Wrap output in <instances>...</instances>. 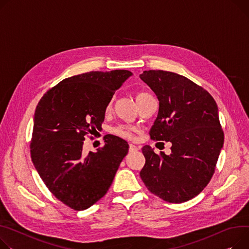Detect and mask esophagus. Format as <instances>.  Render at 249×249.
Masks as SVG:
<instances>
[{"label":"esophagus","mask_w":249,"mask_h":249,"mask_svg":"<svg viewBox=\"0 0 249 249\" xmlns=\"http://www.w3.org/2000/svg\"><path fill=\"white\" fill-rule=\"evenodd\" d=\"M138 149L139 148L133 144L129 145V152H136V151H138Z\"/></svg>","instance_id":"34e87169"}]
</instances>
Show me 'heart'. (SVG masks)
<instances>
[{"instance_id":"obj_1","label":"heart","mask_w":249,"mask_h":249,"mask_svg":"<svg viewBox=\"0 0 249 249\" xmlns=\"http://www.w3.org/2000/svg\"><path fill=\"white\" fill-rule=\"evenodd\" d=\"M134 96H135V100H136L139 108L141 106H143L145 103H147L149 100L153 99V97L150 93L147 92V91H144V90L136 91ZM111 105H112V100L108 103L107 109H109L111 107ZM113 132L116 135H118L122 138H125V139H131L132 137H133V129H132L129 126H126V125H119L117 127H115L113 129Z\"/></svg>"}]
</instances>
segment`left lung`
I'll list each match as a JSON object with an SVG mask.
<instances>
[{"label": "left lung", "instance_id": "obj_1", "mask_svg": "<svg viewBox=\"0 0 249 249\" xmlns=\"http://www.w3.org/2000/svg\"><path fill=\"white\" fill-rule=\"evenodd\" d=\"M159 101L150 138L171 142V154L145 145L140 177L147 189L170 203L199 194L211 180L224 141L218 108L201 86L176 73L149 70L140 75Z\"/></svg>", "mask_w": 249, "mask_h": 249}]
</instances>
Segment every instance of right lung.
I'll list each match as a JSON object with an SVG mask.
<instances>
[{
  "instance_id": "1",
  "label": "right lung",
  "mask_w": 249,
  "mask_h": 249,
  "mask_svg": "<svg viewBox=\"0 0 249 249\" xmlns=\"http://www.w3.org/2000/svg\"><path fill=\"white\" fill-rule=\"evenodd\" d=\"M131 75L113 70L66 78L36 107L30 143L33 164L50 192L74 210L101 199L128 153V143L114 135H106L97 152L88 153L84 142L101 128L108 103Z\"/></svg>"
}]
</instances>
